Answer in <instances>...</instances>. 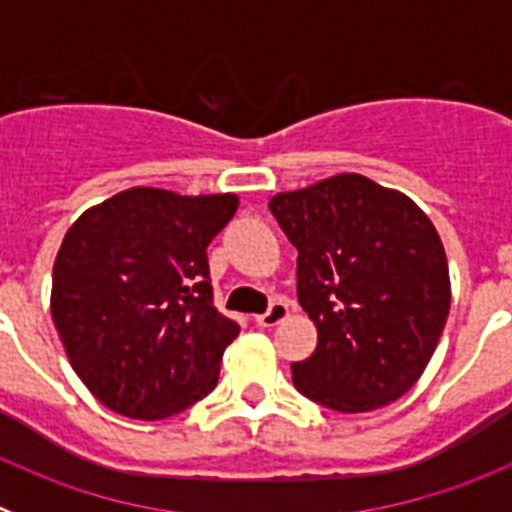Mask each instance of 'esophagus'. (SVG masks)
Returning <instances> with one entry per match:
<instances>
[{
  "label": "esophagus",
  "instance_id": "esophagus-1",
  "mask_svg": "<svg viewBox=\"0 0 512 512\" xmlns=\"http://www.w3.org/2000/svg\"><path fill=\"white\" fill-rule=\"evenodd\" d=\"M289 315V305L284 300H274L269 305V310L264 312V315H259V318H256V323L261 325V328H274V325H279L282 323L284 318H287Z\"/></svg>",
  "mask_w": 512,
  "mask_h": 512
}]
</instances>
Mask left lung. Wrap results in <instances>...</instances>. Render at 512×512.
<instances>
[{
  "label": "left lung",
  "instance_id": "1",
  "mask_svg": "<svg viewBox=\"0 0 512 512\" xmlns=\"http://www.w3.org/2000/svg\"><path fill=\"white\" fill-rule=\"evenodd\" d=\"M271 215L297 248V300L318 328L292 382L338 413H369L413 387L449 318L436 228L410 197L361 174L279 192Z\"/></svg>",
  "mask_w": 512,
  "mask_h": 512
}]
</instances>
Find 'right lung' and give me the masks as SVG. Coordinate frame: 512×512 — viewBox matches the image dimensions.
<instances>
[{"mask_svg": "<svg viewBox=\"0 0 512 512\" xmlns=\"http://www.w3.org/2000/svg\"><path fill=\"white\" fill-rule=\"evenodd\" d=\"M235 194L133 187L63 235L51 315L87 390L125 418L161 420L210 395L241 328L212 305L207 246Z\"/></svg>", "mask_w": 512, "mask_h": 512, "instance_id": "right-lung-1", "label": "right lung"}]
</instances>
